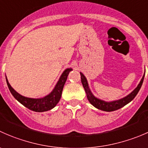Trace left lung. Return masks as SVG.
Here are the masks:
<instances>
[{"label":"left lung","instance_id":"1","mask_svg":"<svg viewBox=\"0 0 148 148\" xmlns=\"http://www.w3.org/2000/svg\"><path fill=\"white\" fill-rule=\"evenodd\" d=\"M80 74H81L82 84L84 88V90L85 92H86V97H87V99L88 100H89V102H90L94 107H96V108L105 112H112V111H114V110H119V109L122 108V107L126 105L127 104L130 102L135 97V96L138 95L139 90L140 89L142 84H143V80H144V77H145V74H144L143 78H142L141 81H140V84H138V86H137V87L135 89V90H134L133 92H131L129 95H127V96L125 97L122 98V99H119V100L108 102H105V101L101 100V99H97V97H95L93 95V94L91 92L90 89H89L86 77L84 76V74L82 72H80Z\"/></svg>","mask_w":148,"mask_h":148}]
</instances>
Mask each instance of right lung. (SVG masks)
Wrapping results in <instances>:
<instances>
[{
  "label": "right lung",
  "instance_id": "1",
  "mask_svg": "<svg viewBox=\"0 0 148 148\" xmlns=\"http://www.w3.org/2000/svg\"><path fill=\"white\" fill-rule=\"evenodd\" d=\"M71 70H72L71 69H66L59 78V80L58 81L53 91L49 95L43 98H40V99H33V98L26 97L21 95L12 88L10 84L8 83L6 77L5 78H6V82L10 93L16 100L18 101L21 104L32 111L42 112H46L53 109L59 102L62 97L64 86L67 79V77L69 71H71Z\"/></svg>",
  "mask_w": 148,
  "mask_h": 148
}]
</instances>
